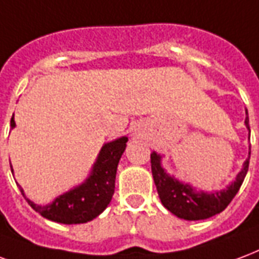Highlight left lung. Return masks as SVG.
<instances>
[{
	"label": "left lung",
	"mask_w": 259,
	"mask_h": 259,
	"mask_svg": "<svg viewBox=\"0 0 259 259\" xmlns=\"http://www.w3.org/2000/svg\"><path fill=\"white\" fill-rule=\"evenodd\" d=\"M244 124L247 130L250 131L247 109ZM250 153L251 149L248 150V158L243 163L241 171L236 175L235 181L230 182L225 189L203 192V190H197L193 188L190 184H185L182 181H179L174 175H169L161 165L163 157L156 152H153L150 154V163H152L153 179L157 188L158 197L164 207L181 220H207L209 217H214L215 214H220L233 200L246 178L248 163H250Z\"/></svg>",
	"instance_id": "obj_1"
}]
</instances>
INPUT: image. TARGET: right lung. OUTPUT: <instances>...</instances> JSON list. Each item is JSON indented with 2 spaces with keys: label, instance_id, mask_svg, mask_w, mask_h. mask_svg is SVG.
Segmentation results:
<instances>
[{
  "label": "right lung",
  "instance_id": "right-lung-1",
  "mask_svg": "<svg viewBox=\"0 0 259 259\" xmlns=\"http://www.w3.org/2000/svg\"><path fill=\"white\" fill-rule=\"evenodd\" d=\"M16 127L15 118H11V128ZM128 138H117L105 143L92 165L88 178L82 184L58 196L50 204H35L26 197L24 190L19 185V189L31 208L44 218L59 224L73 225L85 224L102 214L110 203L114 193L117 165L122 153L127 148ZM12 169V167H11ZM13 172V169H12Z\"/></svg>",
  "mask_w": 259,
  "mask_h": 259
}]
</instances>
